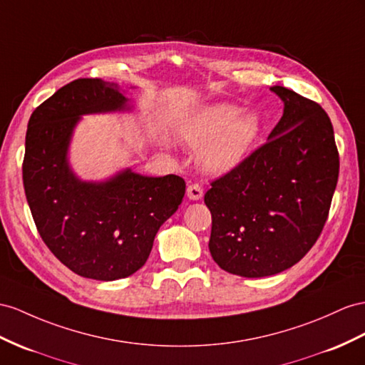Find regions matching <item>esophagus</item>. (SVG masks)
<instances>
[{"label": "esophagus", "instance_id": "obj_1", "mask_svg": "<svg viewBox=\"0 0 365 365\" xmlns=\"http://www.w3.org/2000/svg\"><path fill=\"white\" fill-rule=\"evenodd\" d=\"M186 195H188L190 200H200L203 197V190L202 186L194 183V185H190L188 188H186Z\"/></svg>", "mask_w": 365, "mask_h": 365}]
</instances>
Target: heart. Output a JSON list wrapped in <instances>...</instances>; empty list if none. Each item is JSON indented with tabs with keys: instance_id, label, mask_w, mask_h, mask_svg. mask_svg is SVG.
<instances>
[{
	"instance_id": "1",
	"label": "heart",
	"mask_w": 365,
	"mask_h": 365,
	"mask_svg": "<svg viewBox=\"0 0 365 365\" xmlns=\"http://www.w3.org/2000/svg\"><path fill=\"white\" fill-rule=\"evenodd\" d=\"M260 134V120L253 112L216 103L195 112L182 128L180 137L199 149V165L210 174H223L248 155Z\"/></svg>"
}]
</instances>
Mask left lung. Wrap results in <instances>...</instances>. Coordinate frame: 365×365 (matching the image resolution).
<instances>
[{"label":"left lung","instance_id":"left-lung-1","mask_svg":"<svg viewBox=\"0 0 365 365\" xmlns=\"http://www.w3.org/2000/svg\"><path fill=\"white\" fill-rule=\"evenodd\" d=\"M269 91L284 101V114L267 143L205 194L212 216L210 253L242 277L277 274L310 251L339 175L327 112L284 86Z\"/></svg>","mask_w":365,"mask_h":365}]
</instances>
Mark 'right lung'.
<instances>
[{
  "label": "right lung",
  "instance_id": "right-lung-1",
  "mask_svg": "<svg viewBox=\"0 0 365 365\" xmlns=\"http://www.w3.org/2000/svg\"><path fill=\"white\" fill-rule=\"evenodd\" d=\"M117 83L78 78L36 108L27 125L23 183L41 239L78 276L117 280L142 268L158 228L179 208L185 180L125 168L105 180H83L69 146L83 115L129 112Z\"/></svg>",
  "mask_w": 365,
  "mask_h": 365
}]
</instances>
